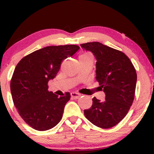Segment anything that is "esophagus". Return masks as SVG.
<instances>
[{"instance_id":"1","label":"esophagus","mask_w":154,"mask_h":154,"mask_svg":"<svg viewBox=\"0 0 154 154\" xmlns=\"http://www.w3.org/2000/svg\"><path fill=\"white\" fill-rule=\"evenodd\" d=\"M71 97H74V98H75V99H78L79 97H80V94H78V93H77V92H71Z\"/></svg>"}]
</instances>
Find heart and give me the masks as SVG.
<instances>
[{
	"label": "heart",
	"mask_w": 154,
	"mask_h": 154,
	"mask_svg": "<svg viewBox=\"0 0 154 154\" xmlns=\"http://www.w3.org/2000/svg\"><path fill=\"white\" fill-rule=\"evenodd\" d=\"M87 55H88V54H83V55H81V56H87Z\"/></svg>",
	"instance_id": "b5f03b06"
}]
</instances>
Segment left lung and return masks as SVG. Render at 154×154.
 Here are the masks:
<instances>
[{
  "label": "left lung",
  "mask_w": 154,
  "mask_h": 154,
  "mask_svg": "<svg viewBox=\"0 0 154 154\" xmlns=\"http://www.w3.org/2000/svg\"><path fill=\"white\" fill-rule=\"evenodd\" d=\"M80 46L91 51L95 57L98 88L106 94L103 101L96 97L92 99L91 108L84 110L85 116L100 128L114 127L125 117L134 100L137 80L136 69L122 51L97 42Z\"/></svg>",
  "instance_id": "1"
}]
</instances>
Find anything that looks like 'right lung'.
Listing matches in <instances>:
<instances>
[{"label":"right lung","instance_id":"1","mask_svg":"<svg viewBox=\"0 0 154 154\" xmlns=\"http://www.w3.org/2000/svg\"><path fill=\"white\" fill-rule=\"evenodd\" d=\"M79 49L74 45L48 46L24 57L15 67L10 82L14 105L35 130H50L61 120L71 94L58 97L48 91V83L57 76L63 60Z\"/></svg>","mask_w":154,"mask_h":154}]
</instances>
